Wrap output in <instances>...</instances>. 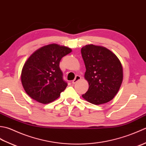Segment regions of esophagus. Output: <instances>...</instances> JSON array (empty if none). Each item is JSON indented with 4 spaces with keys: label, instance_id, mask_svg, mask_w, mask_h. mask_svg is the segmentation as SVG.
I'll list each match as a JSON object with an SVG mask.
<instances>
[{
    "label": "esophagus",
    "instance_id": "esophagus-1",
    "mask_svg": "<svg viewBox=\"0 0 146 146\" xmlns=\"http://www.w3.org/2000/svg\"><path fill=\"white\" fill-rule=\"evenodd\" d=\"M81 78H82V77L80 76V75H76V77H75V78L74 79V80H73V81H72V83H73V84H75V83H76L77 82H78L79 80H81Z\"/></svg>",
    "mask_w": 146,
    "mask_h": 146
}]
</instances>
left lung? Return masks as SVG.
Here are the masks:
<instances>
[{"label":"left lung","mask_w":146,"mask_h":146,"mask_svg":"<svg viewBox=\"0 0 146 146\" xmlns=\"http://www.w3.org/2000/svg\"><path fill=\"white\" fill-rule=\"evenodd\" d=\"M85 64V78L89 88L82 97L95 105L110 102L119 92L123 80V68L119 59L107 48L94 44L82 48Z\"/></svg>","instance_id":"8db88e82"}]
</instances>
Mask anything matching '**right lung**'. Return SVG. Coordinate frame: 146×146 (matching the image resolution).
Listing matches in <instances>:
<instances>
[{"instance_id":"add662e5","label":"right lung","mask_w":146,"mask_h":146,"mask_svg":"<svg viewBox=\"0 0 146 146\" xmlns=\"http://www.w3.org/2000/svg\"><path fill=\"white\" fill-rule=\"evenodd\" d=\"M72 51L57 44L39 48L24 63L21 82L31 98L41 104H49L60 97L68 85L60 68L61 58Z\"/></svg>"}]
</instances>
